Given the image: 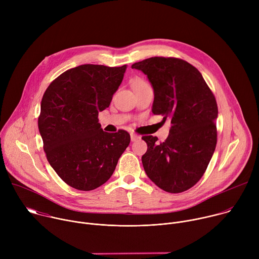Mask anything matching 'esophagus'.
I'll use <instances>...</instances> for the list:
<instances>
[{"label": "esophagus", "instance_id": "obj_1", "mask_svg": "<svg viewBox=\"0 0 259 259\" xmlns=\"http://www.w3.org/2000/svg\"><path fill=\"white\" fill-rule=\"evenodd\" d=\"M130 137H131V141H136L137 139L140 138L139 135H137V134H135V133H131V134H130Z\"/></svg>", "mask_w": 259, "mask_h": 259}]
</instances>
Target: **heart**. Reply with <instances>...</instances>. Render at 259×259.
Here are the masks:
<instances>
[{
	"instance_id": "b5f03b06",
	"label": "heart",
	"mask_w": 259,
	"mask_h": 259,
	"mask_svg": "<svg viewBox=\"0 0 259 259\" xmlns=\"http://www.w3.org/2000/svg\"><path fill=\"white\" fill-rule=\"evenodd\" d=\"M140 82H144V81H142V80H135V81L133 82V84H136V83H140Z\"/></svg>"
}]
</instances>
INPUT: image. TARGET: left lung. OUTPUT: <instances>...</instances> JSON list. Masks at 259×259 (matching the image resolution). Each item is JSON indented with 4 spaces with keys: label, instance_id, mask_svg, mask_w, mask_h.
Masks as SVG:
<instances>
[{
    "label": "left lung",
    "instance_id": "1",
    "mask_svg": "<svg viewBox=\"0 0 259 259\" xmlns=\"http://www.w3.org/2000/svg\"><path fill=\"white\" fill-rule=\"evenodd\" d=\"M153 85L152 112L171 122L168 138L142 136L147 151L141 157L149 178L165 192L178 194L193 188L204 175L215 151L218 108L201 72L186 60L151 57L132 64Z\"/></svg>",
    "mask_w": 259,
    "mask_h": 259
}]
</instances>
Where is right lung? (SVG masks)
I'll return each instance as SVG.
<instances>
[{
  "instance_id": "add662e5",
  "label": "right lung",
  "mask_w": 259,
  "mask_h": 259,
  "mask_svg": "<svg viewBox=\"0 0 259 259\" xmlns=\"http://www.w3.org/2000/svg\"><path fill=\"white\" fill-rule=\"evenodd\" d=\"M127 66L83 64L67 69L46 89L38 119L47 160L69 187L92 191L113 175L130 143L125 130L107 133L98 113L109 106Z\"/></svg>"
}]
</instances>
